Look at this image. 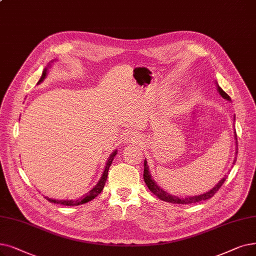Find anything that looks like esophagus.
<instances>
[{
    "label": "esophagus",
    "instance_id": "34e87169",
    "mask_svg": "<svg viewBox=\"0 0 256 256\" xmlns=\"http://www.w3.org/2000/svg\"><path fill=\"white\" fill-rule=\"evenodd\" d=\"M124 141L126 144L140 143L141 142V137L137 134L136 132H126V135L124 137Z\"/></svg>",
    "mask_w": 256,
    "mask_h": 256
}]
</instances>
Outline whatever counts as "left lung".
I'll return each mask as SVG.
<instances>
[{
    "instance_id": "obj_1",
    "label": "left lung",
    "mask_w": 256,
    "mask_h": 256,
    "mask_svg": "<svg viewBox=\"0 0 256 256\" xmlns=\"http://www.w3.org/2000/svg\"><path fill=\"white\" fill-rule=\"evenodd\" d=\"M216 88H218V94L223 97L224 99H226V100L228 102H231V98L228 96V94H226L223 90H222V88L218 84V82H216ZM236 120V119H233ZM234 138H236V157L234 159H233V165L236 164V154H238V137H236V132L234 130ZM232 165V168H233ZM227 176H225L223 179L220 180V182L214 187L211 188L210 190H208L207 192H204L202 194H198V196H185V198H182V196H174V194H170V192L163 190L162 188L156 183L152 179V174L150 172V168H148V161L144 160V172H143V179H144V182H146V186L148 187V190L157 196L160 200H162V201H165V202H168V203H172V204H192V203H198V202H201V201H206V200L212 198L216 192L220 190V186L224 184L225 180H226Z\"/></svg>"
}]
</instances>
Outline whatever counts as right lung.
<instances>
[{
    "label": "right lung",
    "mask_w": 256,
    "mask_h": 256,
    "mask_svg": "<svg viewBox=\"0 0 256 256\" xmlns=\"http://www.w3.org/2000/svg\"><path fill=\"white\" fill-rule=\"evenodd\" d=\"M53 62H54V60H51V62L48 64V66H46V68L44 69L42 74V76H40V78L38 84H42L44 80H45V78H46L47 75H48V72H49V68H51V64H52ZM116 154H117V150H115L112 154H110L108 156V161H106V163L104 170V172H102V174L100 180H99V181L97 182V184L92 188V190H91L90 192H86V194L84 196H82L80 198H77V200H55V198H48V196H45V198H47L50 203L60 204V205H64V206H77V205H82V204H84V203H88V202L92 201V200H93L94 198H96L99 194H100V192H102L104 187V184H106V179H108V168H110V164H112L114 158L116 157Z\"/></svg>",
    "instance_id": "obj_1"
}]
</instances>
